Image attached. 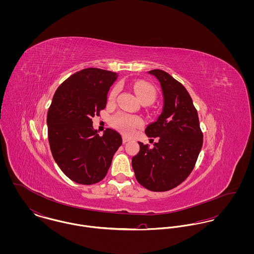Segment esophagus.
I'll return each instance as SVG.
<instances>
[{"label": "esophagus", "instance_id": "esophagus-1", "mask_svg": "<svg viewBox=\"0 0 254 254\" xmlns=\"http://www.w3.org/2000/svg\"><path fill=\"white\" fill-rule=\"evenodd\" d=\"M122 141H123V144H126V143H128L130 140L128 139V138H126V137H123V139H122Z\"/></svg>", "mask_w": 254, "mask_h": 254}]
</instances>
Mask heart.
Returning <instances> with one entry per match:
<instances>
[{"label": "heart", "instance_id": "heart-1", "mask_svg": "<svg viewBox=\"0 0 254 254\" xmlns=\"http://www.w3.org/2000/svg\"><path fill=\"white\" fill-rule=\"evenodd\" d=\"M134 91L141 103L144 102V103L150 104L155 99L154 88L150 84L144 81L136 82L134 84ZM117 93H118V87H114L109 94V100L110 101L114 100ZM112 123L115 127L119 128L125 134H132L137 128L142 127L144 124L143 120L140 117L125 114V113L117 114L113 118Z\"/></svg>", "mask_w": 254, "mask_h": 254}]
</instances>
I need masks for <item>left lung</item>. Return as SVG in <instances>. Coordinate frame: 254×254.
Masks as SVG:
<instances>
[{"label": "left lung", "instance_id": "1", "mask_svg": "<svg viewBox=\"0 0 254 254\" xmlns=\"http://www.w3.org/2000/svg\"><path fill=\"white\" fill-rule=\"evenodd\" d=\"M147 73L160 83L163 107L157 119L145 130L148 138H156L157 142L153 147L139 142L140 151L133 156L132 167L137 181L145 189L165 191L180 185L190 174L203 136L197 111L186 88L163 70Z\"/></svg>", "mask_w": 254, "mask_h": 254}]
</instances>
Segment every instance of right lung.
<instances>
[{
	"label": "right lung",
	"instance_id": "add662e5",
	"mask_svg": "<svg viewBox=\"0 0 254 254\" xmlns=\"http://www.w3.org/2000/svg\"><path fill=\"white\" fill-rule=\"evenodd\" d=\"M117 77L108 70L85 68L67 78L54 95L47 115L50 147L59 167L75 183L102 181L122 144L113 129L99 136L92 121L106 108L109 88Z\"/></svg>",
	"mask_w": 254,
	"mask_h": 254
}]
</instances>
